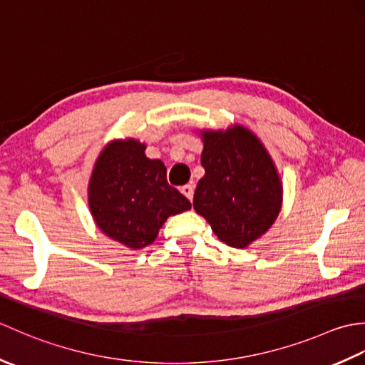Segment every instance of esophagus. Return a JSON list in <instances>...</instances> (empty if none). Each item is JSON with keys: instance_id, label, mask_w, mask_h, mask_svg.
Here are the masks:
<instances>
[{"instance_id": "1", "label": "esophagus", "mask_w": 365, "mask_h": 365, "mask_svg": "<svg viewBox=\"0 0 365 365\" xmlns=\"http://www.w3.org/2000/svg\"><path fill=\"white\" fill-rule=\"evenodd\" d=\"M180 191H182V195L185 197L192 200V196H195V187H192V185H185V187H182Z\"/></svg>"}]
</instances>
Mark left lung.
I'll use <instances>...</instances> for the list:
<instances>
[{"mask_svg":"<svg viewBox=\"0 0 365 365\" xmlns=\"http://www.w3.org/2000/svg\"><path fill=\"white\" fill-rule=\"evenodd\" d=\"M205 175L192 199L221 242L247 247L273 226L282 207V182L259 136L245 125L200 130Z\"/></svg>","mask_w":365,"mask_h":365,"instance_id":"obj_1","label":"left lung"}]
</instances>
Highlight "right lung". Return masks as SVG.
I'll return each mask as SVG.
<instances>
[{"mask_svg":"<svg viewBox=\"0 0 365 365\" xmlns=\"http://www.w3.org/2000/svg\"><path fill=\"white\" fill-rule=\"evenodd\" d=\"M145 147L135 138L113 139L100 152L88 185L97 227L133 251L152 245L169 216L191 208L168 183L163 161L145 157Z\"/></svg>","mask_w":365,"mask_h":365,"instance_id":"add662e5","label":"right lung"}]
</instances>
